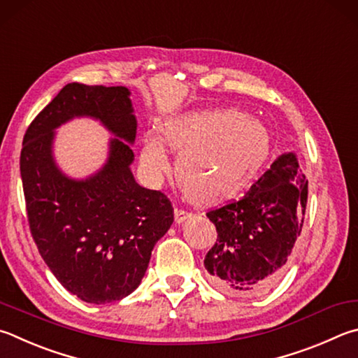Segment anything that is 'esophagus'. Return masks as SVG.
Masks as SVG:
<instances>
[{"label": "esophagus", "instance_id": "obj_1", "mask_svg": "<svg viewBox=\"0 0 358 358\" xmlns=\"http://www.w3.org/2000/svg\"><path fill=\"white\" fill-rule=\"evenodd\" d=\"M191 216H192V213L186 211V210H180V208L175 210V222H178V224L185 222V220H187V219H191Z\"/></svg>", "mask_w": 358, "mask_h": 358}]
</instances>
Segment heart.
<instances>
[{"label": "heart", "mask_w": 358, "mask_h": 358, "mask_svg": "<svg viewBox=\"0 0 358 358\" xmlns=\"http://www.w3.org/2000/svg\"><path fill=\"white\" fill-rule=\"evenodd\" d=\"M164 144L177 152L175 175L199 203L235 197L255 178L269 153L268 129L255 117L235 109L194 113L162 128ZM141 161L148 172L167 169V155L157 136H147Z\"/></svg>", "instance_id": "b5f03b06"}]
</instances>
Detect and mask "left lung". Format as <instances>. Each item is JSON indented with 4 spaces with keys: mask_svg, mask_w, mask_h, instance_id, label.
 Returning a JSON list of instances; mask_svg holds the SVG:
<instances>
[{
    "mask_svg": "<svg viewBox=\"0 0 358 358\" xmlns=\"http://www.w3.org/2000/svg\"><path fill=\"white\" fill-rule=\"evenodd\" d=\"M308 197L294 153L278 157L243 199L206 213L217 239L205 257L208 278L231 296L271 288L302 231Z\"/></svg>",
    "mask_w": 358,
    "mask_h": 358,
    "instance_id": "left-lung-1",
    "label": "left lung"
}]
</instances>
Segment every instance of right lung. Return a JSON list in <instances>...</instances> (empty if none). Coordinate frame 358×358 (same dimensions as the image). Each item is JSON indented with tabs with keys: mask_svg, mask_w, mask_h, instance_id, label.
<instances>
[{
	"mask_svg": "<svg viewBox=\"0 0 358 358\" xmlns=\"http://www.w3.org/2000/svg\"><path fill=\"white\" fill-rule=\"evenodd\" d=\"M75 115L95 116L129 142L136 138L127 87L64 86L24 133L26 213L32 239L62 287L84 302L109 303L139 287L155 244L173 222V206L166 194L136 183L133 150L120 137L94 178L62 176L50 157L52 129Z\"/></svg>",
	"mask_w": 358,
	"mask_h": 358,
	"instance_id": "obj_1",
	"label": "right lung"
}]
</instances>
